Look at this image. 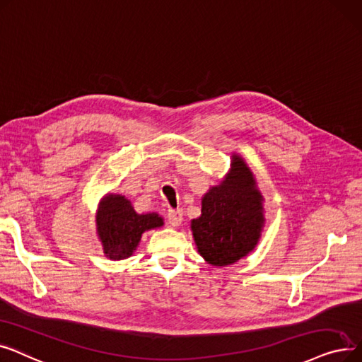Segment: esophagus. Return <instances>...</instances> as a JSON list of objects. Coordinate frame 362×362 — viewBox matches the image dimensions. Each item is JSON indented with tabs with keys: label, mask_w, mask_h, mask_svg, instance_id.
Returning <instances> with one entry per match:
<instances>
[{
	"label": "esophagus",
	"mask_w": 362,
	"mask_h": 362,
	"mask_svg": "<svg viewBox=\"0 0 362 362\" xmlns=\"http://www.w3.org/2000/svg\"><path fill=\"white\" fill-rule=\"evenodd\" d=\"M168 221L172 227H178L182 222V211L181 209H169L168 211Z\"/></svg>",
	"instance_id": "esophagus-1"
}]
</instances>
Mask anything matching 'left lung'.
Returning <instances> with one entry per match:
<instances>
[{
	"label": "left lung",
	"instance_id": "left-lung-1",
	"mask_svg": "<svg viewBox=\"0 0 362 362\" xmlns=\"http://www.w3.org/2000/svg\"><path fill=\"white\" fill-rule=\"evenodd\" d=\"M264 197L246 162L233 154L231 170L202 199L192 221L199 253L215 267H227L252 252L264 227Z\"/></svg>",
	"mask_w": 362,
	"mask_h": 362
}]
</instances>
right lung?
Instances as JSON below:
<instances>
[{
	"instance_id": "obj_1",
	"label": "right lung",
	"mask_w": 362,
	"mask_h": 362,
	"mask_svg": "<svg viewBox=\"0 0 362 362\" xmlns=\"http://www.w3.org/2000/svg\"><path fill=\"white\" fill-rule=\"evenodd\" d=\"M95 222L105 255L120 261L134 253L144 231L162 227L163 218L158 214H136L125 196L106 194L100 202Z\"/></svg>"
}]
</instances>
